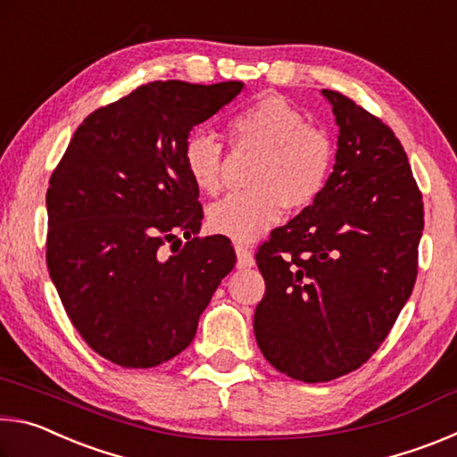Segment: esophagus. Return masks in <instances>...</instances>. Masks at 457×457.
<instances>
[{"instance_id":"esophagus-1","label":"esophagus","mask_w":457,"mask_h":457,"mask_svg":"<svg viewBox=\"0 0 457 457\" xmlns=\"http://www.w3.org/2000/svg\"><path fill=\"white\" fill-rule=\"evenodd\" d=\"M236 253H237V268H252L253 266V253L247 245L244 244H234Z\"/></svg>"}]
</instances>
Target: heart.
Wrapping results in <instances>:
<instances>
[{"instance_id":"b5f03b06","label":"heart","mask_w":457,"mask_h":457,"mask_svg":"<svg viewBox=\"0 0 457 457\" xmlns=\"http://www.w3.org/2000/svg\"><path fill=\"white\" fill-rule=\"evenodd\" d=\"M234 149H256L250 191H237L210 207L207 221L215 234L252 242L280 221L284 207L304 210L320 197L335 163V143L319 125L280 95H266L228 119ZM183 165L199 191L221 189L223 146L195 130L183 143Z\"/></svg>"}]
</instances>
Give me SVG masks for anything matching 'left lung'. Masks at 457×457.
<instances>
[{
  "instance_id": "8db88e82",
  "label": "left lung",
  "mask_w": 457,
  "mask_h": 457,
  "mask_svg": "<svg viewBox=\"0 0 457 457\" xmlns=\"http://www.w3.org/2000/svg\"><path fill=\"white\" fill-rule=\"evenodd\" d=\"M335 171L320 197L258 247L262 354L296 381L338 378L373 357L417 278L423 199L391 127L337 90Z\"/></svg>"
}]
</instances>
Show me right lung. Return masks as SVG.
Segmentation results:
<instances>
[{
	"label": "right lung",
	"mask_w": 457,
	"mask_h": 457,
	"mask_svg": "<svg viewBox=\"0 0 457 457\" xmlns=\"http://www.w3.org/2000/svg\"><path fill=\"white\" fill-rule=\"evenodd\" d=\"M242 87L143 84L90 112L54 169L50 278L84 343L114 365L151 369L187 349L236 264L226 236H193L204 210L181 153L189 130ZM177 233L188 242L167 257Z\"/></svg>",
	"instance_id": "obj_1"
}]
</instances>
